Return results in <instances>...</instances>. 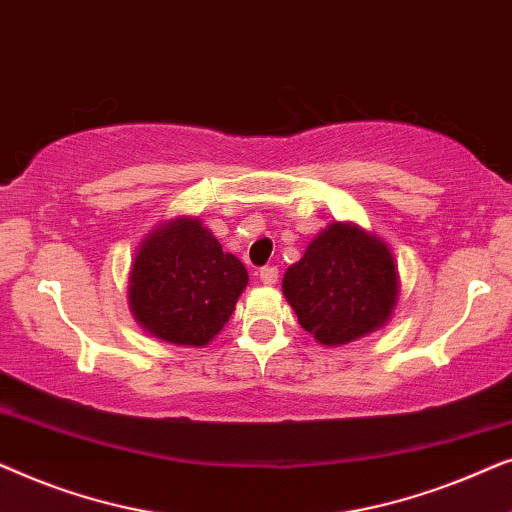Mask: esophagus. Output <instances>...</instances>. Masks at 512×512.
I'll return each instance as SVG.
<instances>
[{
  "instance_id": "obj_1",
  "label": "esophagus",
  "mask_w": 512,
  "mask_h": 512,
  "mask_svg": "<svg viewBox=\"0 0 512 512\" xmlns=\"http://www.w3.org/2000/svg\"><path fill=\"white\" fill-rule=\"evenodd\" d=\"M258 275H261L263 284H275L277 277H279V270H277V265H265V268H261Z\"/></svg>"
}]
</instances>
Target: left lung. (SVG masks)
<instances>
[{
  "label": "left lung",
  "mask_w": 512,
  "mask_h": 512,
  "mask_svg": "<svg viewBox=\"0 0 512 512\" xmlns=\"http://www.w3.org/2000/svg\"><path fill=\"white\" fill-rule=\"evenodd\" d=\"M284 296L321 345H345L389 319L398 272L387 244L352 223H331L286 270Z\"/></svg>",
  "instance_id": "8db88e82"
}]
</instances>
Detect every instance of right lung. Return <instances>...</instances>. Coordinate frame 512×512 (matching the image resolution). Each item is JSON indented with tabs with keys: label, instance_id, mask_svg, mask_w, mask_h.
<instances>
[{
	"label": "right lung",
	"instance_id": "1",
	"mask_svg": "<svg viewBox=\"0 0 512 512\" xmlns=\"http://www.w3.org/2000/svg\"><path fill=\"white\" fill-rule=\"evenodd\" d=\"M247 282L240 258L226 254L198 219H177L139 247L130 310L156 338L202 347L228 324Z\"/></svg>",
	"mask_w": 512,
	"mask_h": 512
}]
</instances>
